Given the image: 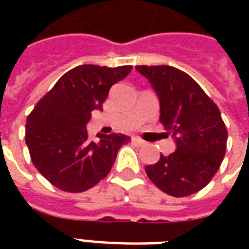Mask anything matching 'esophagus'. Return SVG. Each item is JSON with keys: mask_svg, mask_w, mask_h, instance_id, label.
Instances as JSON below:
<instances>
[{"mask_svg": "<svg viewBox=\"0 0 249 249\" xmlns=\"http://www.w3.org/2000/svg\"><path fill=\"white\" fill-rule=\"evenodd\" d=\"M132 141L135 142L136 145H139V146H144L146 144L145 141L141 140V139H139V137H133V139H132Z\"/></svg>", "mask_w": 249, "mask_h": 249, "instance_id": "obj_1", "label": "esophagus"}]
</instances>
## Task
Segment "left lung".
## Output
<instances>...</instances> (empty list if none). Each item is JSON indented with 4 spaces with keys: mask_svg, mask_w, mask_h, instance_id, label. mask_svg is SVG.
I'll list each match as a JSON object with an SVG mask.
<instances>
[{
    "mask_svg": "<svg viewBox=\"0 0 249 249\" xmlns=\"http://www.w3.org/2000/svg\"><path fill=\"white\" fill-rule=\"evenodd\" d=\"M160 100V123L176 140V151L146 165L152 183L162 192L184 197L198 192L219 171L228 132L217 105L197 82L178 68L137 65Z\"/></svg>",
    "mask_w": 249,
    "mask_h": 249,
    "instance_id": "left-lung-1",
    "label": "left lung"
}]
</instances>
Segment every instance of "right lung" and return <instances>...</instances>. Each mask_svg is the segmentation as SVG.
<instances>
[{"label": "right lung", "instance_id": "obj_1", "mask_svg": "<svg viewBox=\"0 0 249 249\" xmlns=\"http://www.w3.org/2000/svg\"><path fill=\"white\" fill-rule=\"evenodd\" d=\"M130 71V65L76 66L36 104L26 120L25 141L37 171L54 187L84 192L110 172L120 146L130 137L98 133L92 141L87 123L93 110L103 109L112 85Z\"/></svg>", "mask_w": 249, "mask_h": 249}]
</instances>
